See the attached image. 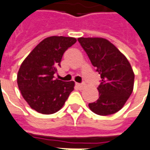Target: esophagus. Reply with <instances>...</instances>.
<instances>
[{
    "instance_id": "esophagus-1",
    "label": "esophagus",
    "mask_w": 150,
    "mask_h": 150,
    "mask_svg": "<svg viewBox=\"0 0 150 150\" xmlns=\"http://www.w3.org/2000/svg\"><path fill=\"white\" fill-rule=\"evenodd\" d=\"M76 86H77V87H78L79 89H83L84 87V83H76Z\"/></svg>"
}]
</instances>
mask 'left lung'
Returning <instances> with one entry per match:
<instances>
[{"label":"left lung","mask_w":150,"mask_h":150,"mask_svg":"<svg viewBox=\"0 0 150 150\" xmlns=\"http://www.w3.org/2000/svg\"><path fill=\"white\" fill-rule=\"evenodd\" d=\"M92 65L101 75L98 86L99 98L89 103L96 115H113L120 110L133 92L134 74L126 56L103 38L78 39Z\"/></svg>","instance_id":"1"}]
</instances>
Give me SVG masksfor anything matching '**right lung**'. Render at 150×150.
Returning a JSON list of instances; mask_svg holds the SVG:
<instances>
[{"mask_svg": "<svg viewBox=\"0 0 150 150\" xmlns=\"http://www.w3.org/2000/svg\"><path fill=\"white\" fill-rule=\"evenodd\" d=\"M76 42V39L50 36L44 39L28 55L17 75L21 95L35 111L51 115L62 108L71 92L73 81L54 79L64 53Z\"/></svg>", "mask_w": 150, "mask_h": 150, "instance_id": "obj_1", "label": "right lung"}]
</instances>
